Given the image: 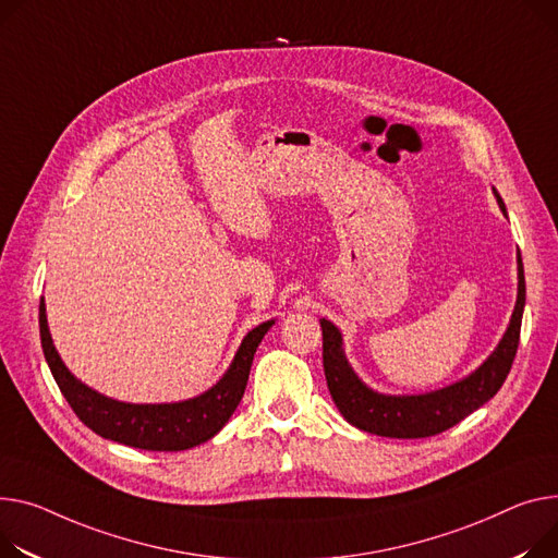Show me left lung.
Here are the masks:
<instances>
[{
	"mask_svg": "<svg viewBox=\"0 0 558 558\" xmlns=\"http://www.w3.org/2000/svg\"><path fill=\"white\" fill-rule=\"evenodd\" d=\"M500 210L507 215L505 202L494 189ZM518 263V295L509 327L496 350L464 379L422 395H384L365 386L352 369L341 329L327 318H320L323 329V367L329 395L341 415L356 428L397 439L430 437L460 424L466 415L485 405L505 384L521 339V323L525 310V271L521 253Z\"/></svg>",
	"mask_w": 558,
	"mask_h": 558,
	"instance_id": "1",
	"label": "left lung"
}]
</instances>
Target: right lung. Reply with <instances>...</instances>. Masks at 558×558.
Segmentation results:
<instances>
[{
    "label": "right lung",
    "mask_w": 558,
    "mask_h": 558,
    "mask_svg": "<svg viewBox=\"0 0 558 558\" xmlns=\"http://www.w3.org/2000/svg\"><path fill=\"white\" fill-rule=\"evenodd\" d=\"M276 320L259 323L242 339L229 369L206 392L172 403H128L100 395L69 373L62 363L47 323V305L40 301V339L51 375L73 408L96 435L145 451H185L215 437L242 401L257 345Z\"/></svg>",
    "instance_id": "right-lung-1"
}]
</instances>
